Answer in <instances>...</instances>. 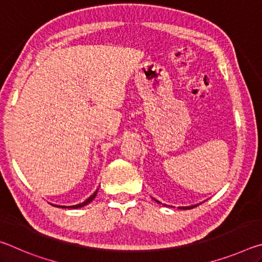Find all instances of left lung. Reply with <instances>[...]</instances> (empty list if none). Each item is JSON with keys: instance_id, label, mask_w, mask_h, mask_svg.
I'll list each match as a JSON object with an SVG mask.
<instances>
[{"instance_id": "left-lung-1", "label": "left lung", "mask_w": 262, "mask_h": 262, "mask_svg": "<svg viewBox=\"0 0 262 262\" xmlns=\"http://www.w3.org/2000/svg\"><path fill=\"white\" fill-rule=\"evenodd\" d=\"M156 202H158V203H161L159 201H157V200H155ZM164 206H166V205H164ZM198 205H194V206H189V207H179V209H192V208H194V207H196Z\"/></svg>"}]
</instances>
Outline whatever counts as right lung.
I'll return each instance as SVG.
<instances>
[{"label":"right lung","instance_id":"right-lung-1","mask_svg":"<svg viewBox=\"0 0 262 262\" xmlns=\"http://www.w3.org/2000/svg\"><path fill=\"white\" fill-rule=\"evenodd\" d=\"M97 192H98V189L96 190V192L91 195L90 198L89 199H86L85 201L84 202H82V203H79V205H75V206H69V207H64V206H56V207H61V208H72V209H77V208H82V207H84V206H86V205H89V203H90L92 200H94V199L96 198V195H97ZM52 206H55V205H52Z\"/></svg>","mask_w":262,"mask_h":262}]
</instances>
